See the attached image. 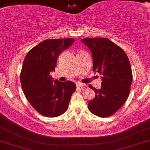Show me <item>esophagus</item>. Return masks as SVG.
<instances>
[{"instance_id": "esophagus-1", "label": "esophagus", "mask_w": 150, "mask_h": 150, "mask_svg": "<svg viewBox=\"0 0 150 150\" xmlns=\"http://www.w3.org/2000/svg\"><path fill=\"white\" fill-rule=\"evenodd\" d=\"M76 85H77V87H78V88H85V86H86V85H85V84L81 83H76Z\"/></svg>"}]
</instances>
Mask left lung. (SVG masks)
Returning a JSON list of instances; mask_svg holds the SVG:
<instances>
[{"mask_svg":"<svg viewBox=\"0 0 150 150\" xmlns=\"http://www.w3.org/2000/svg\"><path fill=\"white\" fill-rule=\"evenodd\" d=\"M93 59V71L102 75L101 88L91 85L95 93L88 103V109L100 117H108L122 108L129 96L132 80L130 62L125 51L105 38H85Z\"/></svg>","mask_w":150,"mask_h":150,"instance_id":"obj_1","label":"left lung"}]
</instances>
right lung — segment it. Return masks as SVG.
<instances>
[{
    "mask_svg": "<svg viewBox=\"0 0 150 150\" xmlns=\"http://www.w3.org/2000/svg\"><path fill=\"white\" fill-rule=\"evenodd\" d=\"M74 41L72 38L44 40L33 47L24 59L21 83L25 96L36 111L47 117L63 114L76 89L73 82L53 80L50 75L60 52Z\"/></svg>",
    "mask_w": 150,
    "mask_h": 150,
    "instance_id": "1",
    "label": "right lung"
}]
</instances>
